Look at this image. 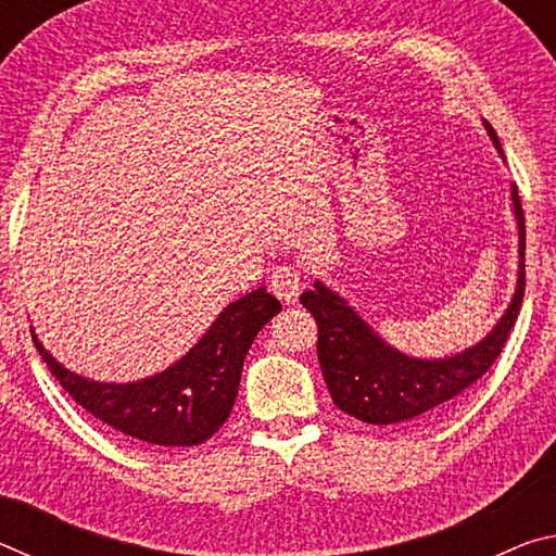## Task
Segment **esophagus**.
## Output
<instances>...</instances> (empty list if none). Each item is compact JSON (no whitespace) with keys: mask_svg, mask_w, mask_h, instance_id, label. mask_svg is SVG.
<instances>
[{"mask_svg":"<svg viewBox=\"0 0 556 556\" xmlns=\"http://www.w3.org/2000/svg\"><path fill=\"white\" fill-rule=\"evenodd\" d=\"M301 289V269L285 265L271 271V291L287 304H294Z\"/></svg>","mask_w":556,"mask_h":556,"instance_id":"1","label":"esophagus"}]
</instances>
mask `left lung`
Wrapping results in <instances>:
<instances>
[{
  "instance_id": "left-lung-1",
  "label": "left lung",
  "mask_w": 556,
  "mask_h": 556,
  "mask_svg": "<svg viewBox=\"0 0 556 556\" xmlns=\"http://www.w3.org/2000/svg\"><path fill=\"white\" fill-rule=\"evenodd\" d=\"M485 129L501 149L495 129L488 122ZM513 205L520 235L515 296L493 331L454 357L417 361L397 353L321 281H316V289L301 294V304L316 318L318 363L338 409L368 425H419L444 414L456 397L493 368L525 296V215L515 184Z\"/></svg>"
}]
</instances>
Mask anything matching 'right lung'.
Returning a JSON list of instances; mask_svg holds the SVG:
<instances>
[{"label": "right lung", "instance_id": "add662e5", "mask_svg": "<svg viewBox=\"0 0 556 556\" xmlns=\"http://www.w3.org/2000/svg\"><path fill=\"white\" fill-rule=\"evenodd\" d=\"M279 312V301L260 287L232 301L208 333L176 365L154 378L129 384L80 378L61 368L43 351L39 338L34 333L31 338L61 388L102 425L144 444L195 446L208 441L230 417L244 355L260 328Z\"/></svg>", "mask_w": 556, "mask_h": 556}]
</instances>
